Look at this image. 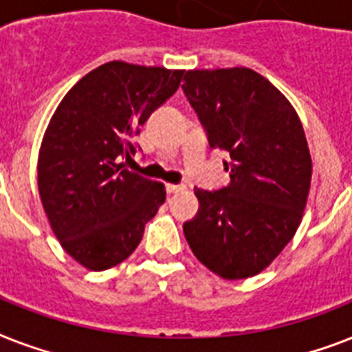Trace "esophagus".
I'll return each instance as SVG.
<instances>
[{"instance_id":"esophagus-1","label":"esophagus","mask_w":352,"mask_h":352,"mask_svg":"<svg viewBox=\"0 0 352 352\" xmlns=\"http://www.w3.org/2000/svg\"><path fill=\"white\" fill-rule=\"evenodd\" d=\"M166 190H168V193H179L184 192L186 186H184V184H166Z\"/></svg>"}]
</instances>
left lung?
I'll list each match as a JSON object with an SVG mask.
<instances>
[{
  "label": "left lung",
  "mask_w": 352,
  "mask_h": 352,
  "mask_svg": "<svg viewBox=\"0 0 352 352\" xmlns=\"http://www.w3.org/2000/svg\"><path fill=\"white\" fill-rule=\"evenodd\" d=\"M182 91L210 148L230 157L228 186L195 188L199 212L182 225L188 245L221 278L256 276L294 237L305 210L312 160L303 126L252 69L188 71Z\"/></svg>",
  "instance_id": "1"
}]
</instances>
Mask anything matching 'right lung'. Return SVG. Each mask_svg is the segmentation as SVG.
Returning <instances> with one entry per match:
<instances>
[{"label":"right lung","mask_w":352,"mask_h":352,"mask_svg":"<svg viewBox=\"0 0 352 352\" xmlns=\"http://www.w3.org/2000/svg\"><path fill=\"white\" fill-rule=\"evenodd\" d=\"M184 71L104 63L85 74L52 115L38 159V188L69 256L106 270L131 256L166 201L162 182L129 171L133 137L181 85Z\"/></svg>","instance_id":"obj_1"}]
</instances>
